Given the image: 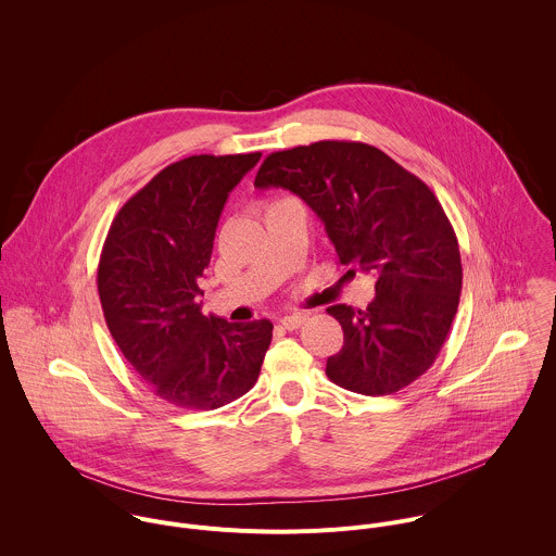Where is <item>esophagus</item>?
Listing matches in <instances>:
<instances>
[{
	"label": "esophagus",
	"instance_id": "esophagus-1",
	"mask_svg": "<svg viewBox=\"0 0 556 556\" xmlns=\"http://www.w3.org/2000/svg\"><path fill=\"white\" fill-rule=\"evenodd\" d=\"M304 320H306L304 315H289V317L280 318V325H282L285 329L293 331V329H300V327L304 325Z\"/></svg>",
	"mask_w": 556,
	"mask_h": 556
}]
</instances>
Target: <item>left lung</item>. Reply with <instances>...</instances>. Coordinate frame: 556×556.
Returning a JSON list of instances; mask_svg holds the SVG:
<instances>
[{
	"instance_id": "obj_1",
	"label": "left lung",
	"mask_w": 556,
	"mask_h": 556,
	"mask_svg": "<svg viewBox=\"0 0 556 556\" xmlns=\"http://www.w3.org/2000/svg\"><path fill=\"white\" fill-rule=\"evenodd\" d=\"M254 186L302 197L323 220L338 261L377 278L366 311L327 308L344 331L342 349L327 359L329 381L388 396L419 379L447 340L463 291L458 239L434 192L359 141L274 152Z\"/></svg>"
}]
</instances>
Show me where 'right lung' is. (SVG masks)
Masks as SVG:
<instances>
[{
    "mask_svg": "<svg viewBox=\"0 0 556 556\" xmlns=\"http://www.w3.org/2000/svg\"><path fill=\"white\" fill-rule=\"evenodd\" d=\"M261 152L164 166L111 223L98 263L106 327L152 392L179 408L225 406L258 379L274 325L205 317L197 280L229 192Z\"/></svg>",
    "mask_w": 556,
    "mask_h": 556,
    "instance_id": "add662e5",
    "label": "right lung"
}]
</instances>
